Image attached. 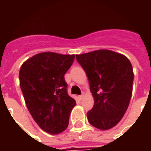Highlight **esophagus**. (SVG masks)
<instances>
[{
    "label": "esophagus",
    "mask_w": 151,
    "mask_h": 151,
    "mask_svg": "<svg viewBox=\"0 0 151 151\" xmlns=\"http://www.w3.org/2000/svg\"><path fill=\"white\" fill-rule=\"evenodd\" d=\"M83 97H84V94H82V95H81V96H78L79 100H81V99H82Z\"/></svg>",
    "instance_id": "esophagus-1"
}]
</instances>
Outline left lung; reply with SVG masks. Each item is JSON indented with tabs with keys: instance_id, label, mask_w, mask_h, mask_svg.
Listing matches in <instances>:
<instances>
[{
	"instance_id": "8db88e82",
	"label": "left lung",
	"mask_w": 151,
	"mask_h": 151,
	"mask_svg": "<svg viewBox=\"0 0 151 151\" xmlns=\"http://www.w3.org/2000/svg\"><path fill=\"white\" fill-rule=\"evenodd\" d=\"M76 60L86 74L94 106L87 119L96 129L107 130L124 117L130 101L134 72L124 55L99 50L76 55Z\"/></svg>"
}]
</instances>
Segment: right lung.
Masks as SVG:
<instances>
[{"label":"right lung","instance_id":"1","mask_svg":"<svg viewBox=\"0 0 151 151\" xmlns=\"http://www.w3.org/2000/svg\"><path fill=\"white\" fill-rule=\"evenodd\" d=\"M75 55L44 52L31 57L20 68L21 90L32 119L45 132L57 134L65 130L76 104L67 93L65 75Z\"/></svg>","mask_w":151,"mask_h":151}]
</instances>
